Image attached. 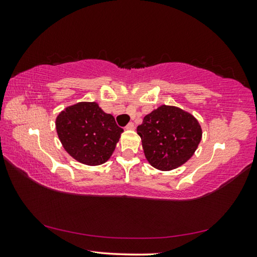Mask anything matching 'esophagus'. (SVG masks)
<instances>
[{
    "instance_id": "1",
    "label": "esophagus",
    "mask_w": 257,
    "mask_h": 257,
    "mask_svg": "<svg viewBox=\"0 0 257 257\" xmlns=\"http://www.w3.org/2000/svg\"><path fill=\"white\" fill-rule=\"evenodd\" d=\"M125 129H127V130H134L135 129V124L133 122H129L127 125H125Z\"/></svg>"
}]
</instances>
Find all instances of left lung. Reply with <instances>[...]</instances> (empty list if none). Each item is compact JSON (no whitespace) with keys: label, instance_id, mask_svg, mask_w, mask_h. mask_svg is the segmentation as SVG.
<instances>
[{"label":"left lung","instance_id":"obj_1","mask_svg":"<svg viewBox=\"0 0 257 257\" xmlns=\"http://www.w3.org/2000/svg\"><path fill=\"white\" fill-rule=\"evenodd\" d=\"M137 134L147 161L161 171H170L186 163L202 139L196 118L170 105H161L145 115Z\"/></svg>","mask_w":257,"mask_h":257}]
</instances>
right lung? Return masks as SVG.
I'll list each match as a JSON object with an SVG mask.
<instances>
[{
  "mask_svg": "<svg viewBox=\"0 0 257 257\" xmlns=\"http://www.w3.org/2000/svg\"><path fill=\"white\" fill-rule=\"evenodd\" d=\"M56 133L67 153L86 165L105 163L123 129L96 102H79L59 113Z\"/></svg>",
  "mask_w": 257,
  "mask_h": 257,
  "instance_id": "obj_1",
  "label": "right lung"
}]
</instances>
